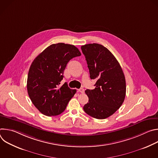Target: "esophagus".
Returning <instances> with one entry per match:
<instances>
[{"label":"esophagus","mask_w":158,"mask_h":158,"mask_svg":"<svg viewBox=\"0 0 158 158\" xmlns=\"http://www.w3.org/2000/svg\"><path fill=\"white\" fill-rule=\"evenodd\" d=\"M78 91H79V92H80L81 93L83 94V93H84V89L83 88H80L79 89H78Z\"/></svg>","instance_id":"obj_1"}]
</instances>
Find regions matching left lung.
Returning a JSON list of instances; mask_svg holds the SVG:
<instances>
[{"mask_svg":"<svg viewBox=\"0 0 158 158\" xmlns=\"http://www.w3.org/2000/svg\"><path fill=\"white\" fill-rule=\"evenodd\" d=\"M90 77L95 79V89H86L88 102L84 106L86 113L98 119L113 114L123 104L126 91L125 76L121 67L106 48L99 44L81 46Z\"/></svg>","mask_w":158,"mask_h":158,"instance_id":"1","label":"left lung"}]
</instances>
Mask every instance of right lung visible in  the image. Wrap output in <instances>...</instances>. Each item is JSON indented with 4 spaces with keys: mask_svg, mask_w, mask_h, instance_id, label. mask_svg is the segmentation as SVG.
<instances>
[{
    "mask_svg": "<svg viewBox=\"0 0 158 158\" xmlns=\"http://www.w3.org/2000/svg\"><path fill=\"white\" fill-rule=\"evenodd\" d=\"M81 55L73 45L57 43L48 47L32 62L27 76V92L33 104L44 115L61 114L76 93L67 82L61 86L59 84L67 64Z\"/></svg>",
    "mask_w": 158,
    "mask_h": 158,
    "instance_id": "1",
    "label": "right lung"
}]
</instances>
